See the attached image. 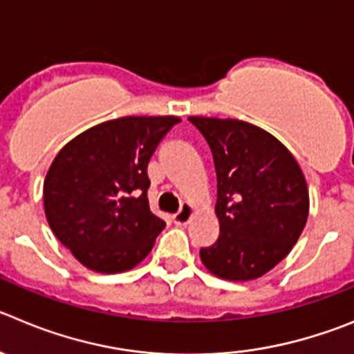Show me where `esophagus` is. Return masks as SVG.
Returning a JSON list of instances; mask_svg holds the SVG:
<instances>
[{
	"label": "esophagus",
	"mask_w": 354,
	"mask_h": 354,
	"mask_svg": "<svg viewBox=\"0 0 354 354\" xmlns=\"http://www.w3.org/2000/svg\"><path fill=\"white\" fill-rule=\"evenodd\" d=\"M192 213H194V207L190 206V204H183V206H181V209L173 216V222L176 223V225H185V223H188V220H190Z\"/></svg>",
	"instance_id": "obj_1"
}]
</instances>
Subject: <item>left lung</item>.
<instances>
[{
  "mask_svg": "<svg viewBox=\"0 0 354 354\" xmlns=\"http://www.w3.org/2000/svg\"><path fill=\"white\" fill-rule=\"evenodd\" d=\"M188 120L209 145L216 171L220 237L201 248V260L222 279H257L292 252L306 227L309 190L302 169L281 141L257 125Z\"/></svg>",
  "mask_w": 354,
  "mask_h": 354,
  "instance_id": "1",
  "label": "left lung"
}]
</instances>
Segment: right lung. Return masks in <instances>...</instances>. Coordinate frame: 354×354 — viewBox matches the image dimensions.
<instances>
[{
  "mask_svg": "<svg viewBox=\"0 0 354 354\" xmlns=\"http://www.w3.org/2000/svg\"><path fill=\"white\" fill-rule=\"evenodd\" d=\"M178 117H122L69 141L52 162L43 204L52 232L87 269L136 267L166 227L148 206L147 167Z\"/></svg>",
  "mask_w": 354,
  "mask_h": 354,
  "instance_id": "add662e5",
  "label": "right lung"
}]
</instances>
